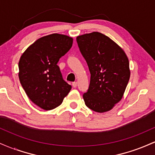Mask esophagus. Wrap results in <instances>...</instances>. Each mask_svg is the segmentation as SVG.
<instances>
[{"label":"esophagus","mask_w":155,"mask_h":155,"mask_svg":"<svg viewBox=\"0 0 155 155\" xmlns=\"http://www.w3.org/2000/svg\"><path fill=\"white\" fill-rule=\"evenodd\" d=\"M72 86L74 87H77V82H73Z\"/></svg>","instance_id":"obj_1"}]
</instances>
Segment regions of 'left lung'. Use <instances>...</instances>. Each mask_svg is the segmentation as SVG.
Wrapping results in <instances>:
<instances>
[{"label": "left lung", "mask_w": 155, "mask_h": 155, "mask_svg": "<svg viewBox=\"0 0 155 155\" xmlns=\"http://www.w3.org/2000/svg\"><path fill=\"white\" fill-rule=\"evenodd\" d=\"M76 41L91 74L83 95L85 105L99 113L110 111L122 98L129 81L128 58L120 46L98 32L79 35Z\"/></svg>", "instance_id": "8db88e82"}]
</instances>
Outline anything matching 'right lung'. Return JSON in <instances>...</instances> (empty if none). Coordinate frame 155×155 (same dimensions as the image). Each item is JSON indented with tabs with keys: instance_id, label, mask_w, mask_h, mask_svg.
I'll list each match as a JSON object with an SVG mask.
<instances>
[{
	"instance_id": "obj_1",
	"label": "right lung",
	"mask_w": 155,
	"mask_h": 155,
	"mask_svg": "<svg viewBox=\"0 0 155 155\" xmlns=\"http://www.w3.org/2000/svg\"><path fill=\"white\" fill-rule=\"evenodd\" d=\"M72 44L71 37L53 33L35 41L19 59L21 84L32 102L42 109L59 106L71 90L57 64Z\"/></svg>"
}]
</instances>
